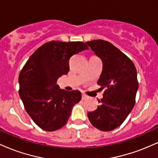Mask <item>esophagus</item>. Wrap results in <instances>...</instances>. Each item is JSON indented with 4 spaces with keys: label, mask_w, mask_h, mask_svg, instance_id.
Returning <instances> with one entry per match:
<instances>
[{
    "label": "esophagus",
    "mask_w": 158,
    "mask_h": 158,
    "mask_svg": "<svg viewBox=\"0 0 158 158\" xmlns=\"http://www.w3.org/2000/svg\"><path fill=\"white\" fill-rule=\"evenodd\" d=\"M88 98V96H87L86 94H82V95H81V99H83V100H85V99H87Z\"/></svg>",
    "instance_id": "1"
}]
</instances>
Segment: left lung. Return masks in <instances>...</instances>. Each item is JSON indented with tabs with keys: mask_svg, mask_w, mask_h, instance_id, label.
Returning <instances> with one entry per match:
<instances>
[{
	"mask_svg": "<svg viewBox=\"0 0 158 158\" xmlns=\"http://www.w3.org/2000/svg\"><path fill=\"white\" fill-rule=\"evenodd\" d=\"M102 61L97 84L105 90L100 105L88 114L94 127L104 131L115 129L124 122L135 103L138 89L137 70L132 61L111 43L104 40L87 41Z\"/></svg>",
	"mask_w": 158,
	"mask_h": 158,
	"instance_id": "1",
	"label": "left lung"
}]
</instances>
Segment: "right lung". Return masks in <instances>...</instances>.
Instances as JSON below:
<instances>
[{
	"instance_id": "add662e5",
	"label": "right lung",
	"mask_w": 158,
	"mask_h": 158,
	"mask_svg": "<svg viewBox=\"0 0 158 158\" xmlns=\"http://www.w3.org/2000/svg\"><path fill=\"white\" fill-rule=\"evenodd\" d=\"M88 48L81 41H49L38 48L23 67L19 96L26 111L41 129L53 131L64 126L73 106L81 100L79 90H61L57 79L68 74L71 56Z\"/></svg>"
}]
</instances>
